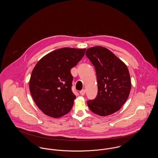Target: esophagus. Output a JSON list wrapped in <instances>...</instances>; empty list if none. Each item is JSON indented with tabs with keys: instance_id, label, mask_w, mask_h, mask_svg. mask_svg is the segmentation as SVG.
<instances>
[{
	"instance_id": "esophagus-1",
	"label": "esophagus",
	"mask_w": 158,
	"mask_h": 158,
	"mask_svg": "<svg viewBox=\"0 0 158 158\" xmlns=\"http://www.w3.org/2000/svg\"><path fill=\"white\" fill-rule=\"evenodd\" d=\"M85 92H86V91H85V89H82V91H80V94H81V95H84L85 94Z\"/></svg>"
}]
</instances>
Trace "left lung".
Returning a JSON list of instances; mask_svg holds the SVG:
<instances>
[{"instance_id": "obj_1", "label": "left lung", "mask_w": 158, "mask_h": 158, "mask_svg": "<svg viewBox=\"0 0 158 158\" xmlns=\"http://www.w3.org/2000/svg\"><path fill=\"white\" fill-rule=\"evenodd\" d=\"M86 56L95 67L98 94L87 102L93 113L106 116L119 110L128 99L131 88L130 74L126 64L109 49L91 47Z\"/></svg>"}]
</instances>
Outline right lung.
<instances>
[{
	"label": "right lung",
	"instance_id": "1",
	"mask_svg": "<svg viewBox=\"0 0 158 158\" xmlns=\"http://www.w3.org/2000/svg\"><path fill=\"white\" fill-rule=\"evenodd\" d=\"M86 49L63 48L43 56L35 66L29 89L38 108L58 118L72 109L76 95L72 91L70 70L84 56Z\"/></svg>",
	"mask_w": 158,
	"mask_h": 158
}]
</instances>
